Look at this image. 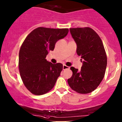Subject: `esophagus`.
Returning a JSON list of instances; mask_svg holds the SVG:
<instances>
[{
  "mask_svg": "<svg viewBox=\"0 0 122 122\" xmlns=\"http://www.w3.org/2000/svg\"><path fill=\"white\" fill-rule=\"evenodd\" d=\"M69 69V66H66V65H63V69L65 70V69Z\"/></svg>",
  "mask_w": 122,
  "mask_h": 122,
  "instance_id": "esophagus-1",
  "label": "esophagus"
}]
</instances>
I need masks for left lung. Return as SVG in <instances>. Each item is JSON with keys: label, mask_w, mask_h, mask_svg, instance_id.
Returning <instances> with one entry per match:
<instances>
[{"label": "left lung", "mask_w": 122, "mask_h": 122, "mask_svg": "<svg viewBox=\"0 0 122 122\" xmlns=\"http://www.w3.org/2000/svg\"><path fill=\"white\" fill-rule=\"evenodd\" d=\"M70 32L77 45V54L83 60V65L80 71L71 67L73 73L68 79V85L77 93H90L97 89L105 75L106 52L100 37L91 28H70Z\"/></svg>", "instance_id": "obj_1"}]
</instances>
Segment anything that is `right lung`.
<instances>
[{
    "mask_svg": "<svg viewBox=\"0 0 122 122\" xmlns=\"http://www.w3.org/2000/svg\"><path fill=\"white\" fill-rule=\"evenodd\" d=\"M68 31V28L39 27L22 43L18 61L20 76L24 85L33 94L43 95L54 86L63 65L48 62L46 56L54 50L58 40L67 35Z\"/></svg>",
    "mask_w": 122,
    "mask_h": 122,
    "instance_id": "1",
    "label": "right lung"
}]
</instances>
